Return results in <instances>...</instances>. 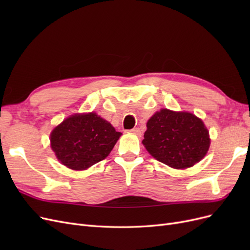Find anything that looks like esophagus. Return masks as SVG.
I'll return each instance as SVG.
<instances>
[{
  "label": "esophagus",
  "mask_w": 250,
  "mask_h": 250,
  "mask_svg": "<svg viewBox=\"0 0 250 250\" xmlns=\"http://www.w3.org/2000/svg\"><path fill=\"white\" fill-rule=\"evenodd\" d=\"M131 133H134V134H141V130L140 128H133V129L130 130Z\"/></svg>",
  "instance_id": "esophagus-1"
}]
</instances>
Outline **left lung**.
Returning <instances> with one entry per match:
<instances>
[{"instance_id": "left-lung-1", "label": "left lung", "mask_w": 250, "mask_h": 250, "mask_svg": "<svg viewBox=\"0 0 250 250\" xmlns=\"http://www.w3.org/2000/svg\"><path fill=\"white\" fill-rule=\"evenodd\" d=\"M142 143L158 162L187 169L206 156L210 140L201 119L187 111L163 108L148 120Z\"/></svg>"}]
</instances>
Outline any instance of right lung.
I'll list each match as a JSON object with an SVG mask.
<instances>
[{
	"label": "right lung",
	"instance_id": "right-lung-1",
	"mask_svg": "<svg viewBox=\"0 0 250 250\" xmlns=\"http://www.w3.org/2000/svg\"><path fill=\"white\" fill-rule=\"evenodd\" d=\"M121 134L95 112L76 113L53 129L51 148L65 167L86 170L110 153Z\"/></svg>",
	"mask_w": 250,
	"mask_h": 250
}]
</instances>
